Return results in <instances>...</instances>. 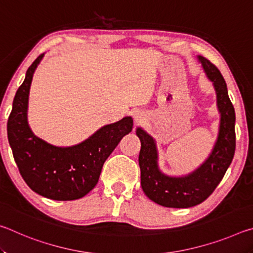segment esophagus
Wrapping results in <instances>:
<instances>
[{"label": "esophagus", "instance_id": "1", "mask_svg": "<svg viewBox=\"0 0 253 253\" xmlns=\"http://www.w3.org/2000/svg\"><path fill=\"white\" fill-rule=\"evenodd\" d=\"M134 118H135V122L136 123H142L143 122V117L139 116V115H135Z\"/></svg>", "mask_w": 253, "mask_h": 253}]
</instances>
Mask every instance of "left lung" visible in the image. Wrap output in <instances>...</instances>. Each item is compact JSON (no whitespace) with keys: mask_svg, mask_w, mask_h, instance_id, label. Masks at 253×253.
I'll list each match as a JSON object with an SVG mask.
<instances>
[{"mask_svg":"<svg viewBox=\"0 0 253 253\" xmlns=\"http://www.w3.org/2000/svg\"><path fill=\"white\" fill-rule=\"evenodd\" d=\"M199 61L213 83L221 115L219 135L207 161L185 176H169L158 169L155 140L142 128L136 130L142 143L138 157L142 188L147 198L166 208L184 209L202 203L219 185L234 156L235 113L225 80L220 70L208 59L199 55Z\"/></svg>","mask_w":253,"mask_h":253,"instance_id":"obj_1","label":"left lung"}]
</instances>
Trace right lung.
Here are the masks:
<instances>
[{
	"label": "right lung",
	"instance_id": "add662e5",
	"mask_svg": "<svg viewBox=\"0 0 253 253\" xmlns=\"http://www.w3.org/2000/svg\"><path fill=\"white\" fill-rule=\"evenodd\" d=\"M43 58L29 67L15 93L7 121L8 143L25 183L36 193L57 201L84 198L96 186L104 163L118 143L132 129V118L109 124L83 143L53 146L33 134L28 124V101L32 77Z\"/></svg>",
	"mask_w": 253,
	"mask_h": 253
}]
</instances>
